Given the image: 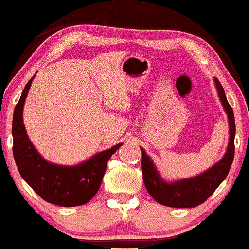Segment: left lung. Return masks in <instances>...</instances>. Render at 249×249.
I'll return each mask as SVG.
<instances>
[{"mask_svg": "<svg viewBox=\"0 0 249 249\" xmlns=\"http://www.w3.org/2000/svg\"><path fill=\"white\" fill-rule=\"evenodd\" d=\"M214 83L223 109L227 114L228 127H230V141L221 160L199 175L181 178V180L166 181L160 175L150 156L147 155L143 148H141V169L144 186L150 196L161 205L175 208L196 207L213 194L230 172L234 159V149H235L234 148L235 120L223 87L216 77H214Z\"/></svg>", "mask_w": 249, "mask_h": 249, "instance_id": "1", "label": "left lung"}]
</instances>
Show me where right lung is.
Listing matches in <instances>:
<instances>
[{"label": "right lung", "instance_id": "add662e5", "mask_svg": "<svg viewBox=\"0 0 249 249\" xmlns=\"http://www.w3.org/2000/svg\"><path fill=\"white\" fill-rule=\"evenodd\" d=\"M36 75V74H35ZM34 76L22 91L13 116V154L23 180L44 201L61 207L87 203L99 191L110 156L124 143L96 153L74 166L53 163L36 150L23 124V107Z\"/></svg>", "mask_w": 249, "mask_h": 249}]
</instances>
